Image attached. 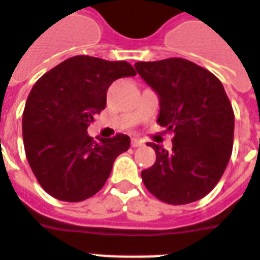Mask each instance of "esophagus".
<instances>
[{
	"label": "esophagus",
	"mask_w": 260,
	"mask_h": 260,
	"mask_svg": "<svg viewBox=\"0 0 260 260\" xmlns=\"http://www.w3.org/2000/svg\"><path fill=\"white\" fill-rule=\"evenodd\" d=\"M131 145H132V147H140V146H143V142L139 139H132V142H131Z\"/></svg>",
	"instance_id": "esophagus-1"
}]
</instances>
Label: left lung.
I'll return each mask as SVG.
<instances>
[{"label": "left lung", "mask_w": 260, "mask_h": 260, "mask_svg": "<svg viewBox=\"0 0 260 260\" xmlns=\"http://www.w3.org/2000/svg\"><path fill=\"white\" fill-rule=\"evenodd\" d=\"M135 69L158 95L157 122L174 134L169 151L149 143L157 158L142 171L146 189L172 205L203 199L222 178L233 150L234 113L222 82L180 57L138 61Z\"/></svg>", "instance_id": "1"}]
</instances>
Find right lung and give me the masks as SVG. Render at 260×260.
I'll use <instances>...</instances> for the list:
<instances>
[{"label": "right lung", "mask_w": 260, "mask_h": 260, "mask_svg": "<svg viewBox=\"0 0 260 260\" xmlns=\"http://www.w3.org/2000/svg\"><path fill=\"white\" fill-rule=\"evenodd\" d=\"M135 74L128 61L80 55L34 84L23 111V143L32 174L52 197L78 203L95 196L115 158L129 149V136L98 143L86 129L106 107L113 81Z\"/></svg>", "instance_id": "1"}]
</instances>
